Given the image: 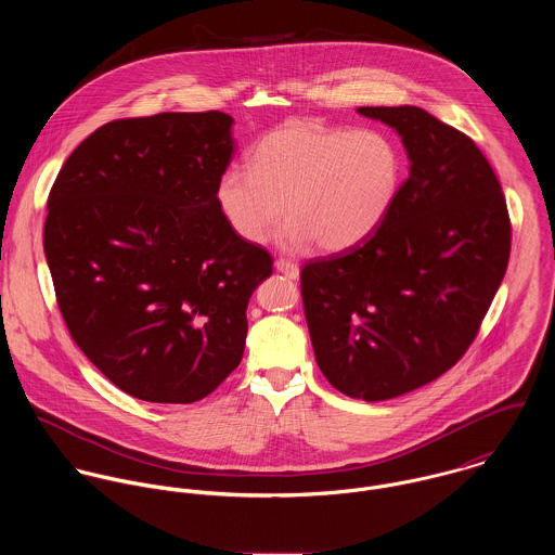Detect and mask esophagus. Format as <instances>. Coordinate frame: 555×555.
<instances>
[{"label": "esophagus", "mask_w": 555, "mask_h": 555, "mask_svg": "<svg viewBox=\"0 0 555 555\" xmlns=\"http://www.w3.org/2000/svg\"><path fill=\"white\" fill-rule=\"evenodd\" d=\"M275 269H278L280 273H284L286 278H291V280H297V278H299V267H297L295 262L286 260V258L275 260Z\"/></svg>", "instance_id": "esophagus-1"}]
</instances>
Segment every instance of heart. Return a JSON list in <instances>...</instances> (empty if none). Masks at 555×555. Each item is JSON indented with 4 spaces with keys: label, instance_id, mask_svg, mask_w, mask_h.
<instances>
[{
    "label": "heart",
    "instance_id": "b5f03b06",
    "mask_svg": "<svg viewBox=\"0 0 555 555\" xmlns=\"http://www.w3.org/2000/svg\"><path fill=\"white\" fill-rule=\"evenodd\" d=\"M401 156L378 130H350L320 119H291L262 134L249 170L218 179L216 198L231 229L262 243L280 224L282 241L344 251L370 237L396 203Z\"/></svg>",
    "mask_w": 555,
    "mask_h": 555
}]
</instances>
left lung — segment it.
<instances>
[{"label":"left lung","mask_w":555,"mask_h":555,"mask_svg":"<svg viewBox=\"0 0 555 555\" xmlns=\"http://www.w3.org/2000/svg\"><path fill=\"white\" fill-rule=\"evenodd\" d=\"M401 137L410 175L370 235L308 260L317 363L344 396L383 401L451 370L475 341L511 254L500 181L464 132L418 106H361Z\"/></svg>","instance_id":"obj_1"}]
</instances>
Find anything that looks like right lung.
Listing matches in <instances>:
<instances>
[{
	"label": "right lung",
	"instance_id": "1",
	"mask_svg": "<svg viewBox=\"0 0 555 555\" xmlns=\"http://www.w3.org/2000/svg\"><path fill=\"white\" fill-rule=\"evenodd\" d=\"M220 111L104 124L64 162L44 222L57 306L121 391L192 403L237 367L271 254L218 207L235 141Z\"/></svg>",
	"mask_w": 555,
	"mask_h": 555
}]
</instances>
